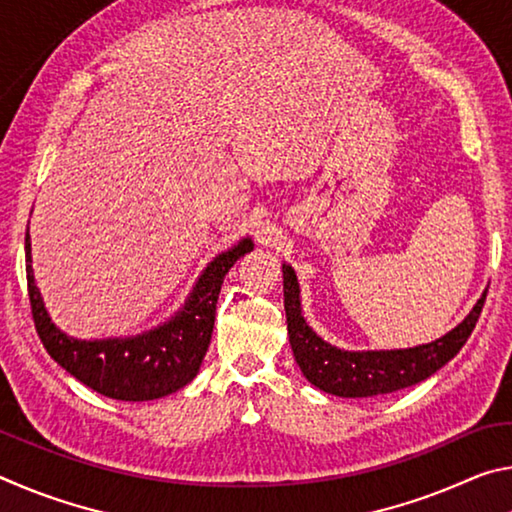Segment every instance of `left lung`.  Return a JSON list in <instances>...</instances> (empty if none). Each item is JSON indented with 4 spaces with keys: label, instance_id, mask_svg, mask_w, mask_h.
I'll list each match as a JSON object with an SVG mask.
<instances>
[{
    "label": "left lung",
    "instance_id": "left-lung-1",
    "mask_svg": "<svg viewBox=\"0 0 512 512\" xmlns=\"http://www.w3.org/2000/svg\"><path fill=\"white\" fill-rule=\"evenodd\" d=\"M284 311H287L289 343L298 366L320 391L339 397H375L409 388L431 377L447 361H452L470 339L481 316L485 296L476 300L470 314L452 332L440 339L400 350H341L327 343L307 325L300 307V284L296 271L282 264Z\"/></svg>",
    "mask_w": 512,
    "mask_h": 512
}]
</instances>
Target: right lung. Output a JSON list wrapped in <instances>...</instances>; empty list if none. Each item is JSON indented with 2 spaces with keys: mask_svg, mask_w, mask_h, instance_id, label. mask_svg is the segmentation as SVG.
Segmentation results:
<instances>
[{
  "mask_svg": "<svg viewBox=\"0 0 512 512\" xmlns=\"http://www.w3.org/2000/svg\"><path fill=\"white\" fill-rule=\"evenodd\" d=\"M253 248V239L244 237L225 253L216 255L198 275L185 305L167 323L135 336L85 341L65 334L51 320L33 275L31 237L27 230L24 250L33 323L51 359L92 391L121 402L158 400L180 391L198 375L210 348L223 277L239 257Z\"/></svg>",
  "mask_w": 512,
  "mask_h": 512,
  "instance_id": "obj_1",
  "label": "right lung"
}]
</instances>
